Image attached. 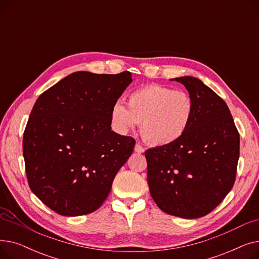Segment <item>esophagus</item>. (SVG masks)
Returning a JSON list of instances; mask_svg holds the SVG:
<instances>
[{"label": "esophagus", "mask_w": 259, "mask_h": 259, "mask_svg": "<svg viewBox=\"0 0 259 259\" xmlns=\"http://www.w3.org/2000/svg\"><path fill=\"white\" fill-rule=\"evenodd\" d=\"M134 151L137 153H143L145 151V149L140 145V144H137L134 147Z\"/></svg>", "instance_id": "34e87169"}]
</instances>
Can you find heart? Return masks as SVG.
I'll return each mask as SVG.
<instances>
[{"label":"heart","mask_w":259,"mask_h":259,"mask_svg":"<svg viewBox=\"0 0 259 259\" xmlns=\"http://www.w3.org/2000/svg\"><path fill=\"white\" fill-rule=\"evenodd\" d=\"M194 101L184 90L148 85L132 91L127 107L117 102L111 109V121L119 133L134 130L139 124L144 140L152 146H170L187 133L194 116Z\"/></svg>","instance_id":"1"}]
</instances>
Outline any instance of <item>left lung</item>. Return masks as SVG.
<instances>
[{
  "mask_svg": "<svg viewBox=\"0 0 259 259\" xmlns=\"http://www.w3.org/2000/svg\"><path fill=\"white\" fill-rule=\"evenodd\" d=\"M194 101V116L178 143L148 149L147 180L158 208L186 220L213 211L231 191L239 158V134L225 101L193 76L172 78Z\"/></svg>",
  "mask_w": 259,
  "mask_h": 259,
  "instance_id": "obj_1",
  "label": "left lung"
}]
</instances>
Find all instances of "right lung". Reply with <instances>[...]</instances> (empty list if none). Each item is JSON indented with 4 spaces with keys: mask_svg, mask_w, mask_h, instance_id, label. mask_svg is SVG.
<instances>
[{
    "mask_svg": "<svg viewBox=\"0 0 259 259\" xmlns=\"http://www.w3.org/2000/svg\"><path fill=\"white\" fill-rule=\"evenodd\" d=\"M129 71H77L36 100L23 138L29 187L64 216L98 210L135 141L111 130V109L131 84Z\"/></svg>",
    "mask_w": 259,
    "mask_h": 259,
    "instance_id": "obj_1",
    "label": "right lung"
}]
</instances>
